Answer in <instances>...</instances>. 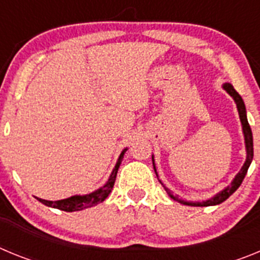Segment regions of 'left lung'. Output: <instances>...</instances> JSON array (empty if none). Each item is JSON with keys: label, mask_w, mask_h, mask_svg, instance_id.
I'll use <instances>...</instances> for the list:
<instances>
[{"label": "left lung", "mask_w": 260, "mask_h": 260, "mask_svg": "<svg viewBox=\"0 0 260 260\" xmlns=\"http://www.w3.org/2000/svg\"><path fill=\"white\" fill-rule=\"evenodd\" d=\"M224 89L232 98L234 99V102L237 104V109H238V114H240V119H241V123H242V128H243V135H245V143H246V161L243 164L242 169L240 171V173L236 176V178L233 180V182L228 186V187H225L221 192H219L217 195H215L212 199H208L206 202H185V201H181L178 199V197H174L172 194V191L169 189H167L164 186L165 191L168 192V195L171 197L172 199H174L176 202H180V203L186 204V206H194V207H207V206H216V204H220L222 203L224 201L231 197L236 190L238 189L242 183L243 178L246 176L247 173V169H249L250 164H251V160H252V156H254V148H252V133H251V128H250L249 122H247V117H246V108H245V104H243V100L242 98L240 96V93L233 88L231 83H225L224 84ZM153 161V158H152ZM153 169H155V164H153ZM155 173H156V169H155ZM157 176V173H156Z\"/></svg>", "instance_id": "1"}]
</instances>
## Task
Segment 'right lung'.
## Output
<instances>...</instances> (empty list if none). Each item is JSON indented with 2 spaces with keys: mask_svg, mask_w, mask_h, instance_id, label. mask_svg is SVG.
I'll list each match as a JSON object with an SVG mask.
<instances>
[{
  "mask_svg": "<svg viewBox=\"0 0 260 260\" xmlns=\"http://www.w3.org/2000/svg\"><path fill=\"white\" fill-rule=\"evenodd\" d=\"M125 152H126V148L121 152V155H119L118 161H117L113 172H112V174H110L109 180L107 181V183H105L103 187H100V189L96 190V191L87 195H74V197H70V198L68 199H62V201H56V202L45 201V199H40V198H38V201L41 202L43 204H45V206H48V207L57 208V210L66 211V212L84 210V208L93 207V206H96V204L102 203V202H104L105 199H107V197L110 194L112 189H113L114 182H116L117 172H118L119 164H121V161H122V157L123 155H125Z\"/></svg>",
  "mask_w": 260,
  "mask_h": 260,
  "instance_id": "1",
  "label": "right lung"
}]
</instances>
